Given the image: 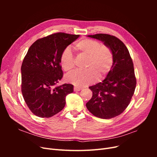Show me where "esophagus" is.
<instances>
[{
  "label": "esophagus",
  "instance_id": "1",
  "mask_svg": "<svg viewBox=\"0 0 157 157\" xmlns=\"http://www.w3.org/2000/svg\"><path fill=\"white\" fill-rule=\"evenodd\" d=\"M82 90L81 88H79V87H77V86L74 87V91L75 92H78V91H80V90Z\"/></svg>",
  "mask_w": 157,
  "mask_h": 157
}]
</instances>
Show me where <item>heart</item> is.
<instances>
[{
    "label": "heart",
    "mask_w": 157,
    "mask_h": 157,
    "mask_svg": "<svg viewBox=\"0 0 157 157\" xmlns=\"http://www.w3.org/2000/svg\"><path fill=\"white\" fill-rule=\"evenodd\" d=\"M74 48L79 56L87 57L86 70L76 71L65 76L67 82L76 86H85L96 82L98 77L103 78L111 70L113 56L111 49L101 45L99 41L91 39H82L76 42ZM61 67L69 72L74 67V56L69 47H66L60 55Z\"/></svg>",
    "instance_id": "1"
}]
</instances>
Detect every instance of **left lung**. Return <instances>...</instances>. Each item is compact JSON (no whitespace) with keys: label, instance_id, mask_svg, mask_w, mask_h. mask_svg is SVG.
Listing matches in <instances>:
<instances>
[{"label":"left lung","instance_id":"obj_1","mask_svg":"<svg viewBox=\"0 0 157 157\" xmlns=\"http://www.w3.org/2000/svg\"><path fill=\"white\" fill-rule=\"evenodd\" d=\"M88 36L102 41L113 53L111 70L102 82L89 87L93 94L86 104L95 117L109 119L119 115L131 101L136 86L134 64L126 46L116 36L101 33Z\"/></svg>","mask_w":157,"mask_h":157}]
</instances>
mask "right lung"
<instances>
[{"mask_svg":"<svg viewBox=\"0 0 157 157\" xmlns=\"http://www.w3.org/2000/svg\"><path fill=\"white\" fill-rule=\"evenodd\" d=\"M80 35L57 33L38 39L28 50L21 65V92L31 111L41 118L58 113L65 105L73 85L54 88L63 77L61 52Z\"/></svg>","mask_w":157,"mask_h":157,"instance_id":"1","label":"right lung"}]
</instances>
